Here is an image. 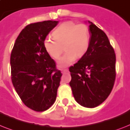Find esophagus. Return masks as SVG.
I'll list each match as a JSON object with an SVG mask.
<instances>
[{
  "instance_id": "1",
  "label": "esophagus",
  "mask_w": 130,
  "mask_h": 130,
  "mask_svg": "<svg viewBox=\"0 0 130 130\" xmlns=\"http://www.w3.org/2000/svg\"><path fill=\"white\" fill-rule=\"evenodd\" d=\"M67 72H68V69H63V70H62V73H63V74H64V73H66Z\"/></svg>"
}]
</instances>
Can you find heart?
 I'll return each instance as SVG.
<instances>
[{"instance_id": "1", "label": "heart", "mask_w": 130, "mask_h": 130, "mask_svg": "<svg viewBox=\"0 0 130 130\" xmlns=\"http://www.w3.org/2000/svg\"><path fill=\"white\" fill-rule=\"evenodd\" d=\"M51 39H46L43 46L46 52L54 59H58L63 53H66L58 61L60 67L71 65L76 58L82 57L87 53L90 43V31L85 24H76L67 21L56 28Z\"/></svg>"}]
</instances>
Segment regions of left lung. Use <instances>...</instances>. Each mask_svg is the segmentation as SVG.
<instances>
[{"mask_svg":"<svg viewBox=\"0 0 130 130\" xmlns=\"http://www.w3.org/2000/svg\"><path fill=\"white\" fill-rule=\"evenodd\" d=\"M89 23L90 43L87 53L69 67V85L76 102L93 108L110 94L116 79V54L106 34Z\"/></svg>","mask_w":130,"mask_h":130,"instance_id":"1","label":"left lung"}]
</instances>
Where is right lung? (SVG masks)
I'll use <instances>...</instances> for the list:
<instances>
[{
    "label": "right lung",
    "mask_w": 130,
    "mask_h": 130,
    "mask_svg": "<svg viewBox=\"0 0 130 130\" xmlns=\"http://www.w3.org/2000/svg\"><path fill=\"white\" fill-rule=\"evenodd\" d=\"M59 23H31L16 39L10 55L11 79L17 94L28 108L44 111L55 103L62 73L46 52L43 43Z\"/></svg>",
    "instance_id": "obj_1"
}]
</instances>
